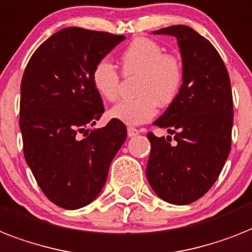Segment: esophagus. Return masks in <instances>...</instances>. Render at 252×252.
<instances>
[{"label": "esophagus", "mask_w": 252, "mask_h": 252, "mask_svg": "<svg viewBox=\"0 0 252 252\" xmlns=\"http://www.w3.org/2000/svg\"><path fill=\"white\" fill-rule=\"evenodd\" d=\"M139 134V130L138 128L135 127H127V135L128 138H132V136H135V135Z\"/></svg>", "instance_id": "obj_1"}]
</instances>
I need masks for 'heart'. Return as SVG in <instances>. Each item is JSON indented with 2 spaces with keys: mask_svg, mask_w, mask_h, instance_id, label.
Returning <instances> with one entry per match:
<instances>
[{
  "mask_svg": "<svg viewBox=\"0 0 252 252\" xmlns=\"http://www.w3.org/2000/svg\"><path fill=\"white\" fill-rule=\"evenodd\" d=\"M122 74L138 76L132 99H125L108 112V117L130 126L151 121L158 107H168L176 100L184 82V66L174 54L151 38L138 37L128 43L120 56ZM91 80L99 96L114 101L120 94L121 77L107 59L94 66Z\"/></svg>",
  "mask_w": 252,
  "mask_h": 252,
  "instance_id": "1",
  "label": "heart"
}]
</instances>
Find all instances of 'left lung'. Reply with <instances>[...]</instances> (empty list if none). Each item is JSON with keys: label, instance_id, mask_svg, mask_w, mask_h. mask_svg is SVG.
<instances>
[{"label": "left lung", "instance_id": "obj_1", "mask_svg": "<svg viewBox=\"0 0 252 252\" xmlns=\"http://www.w3.org/2000/svg\"><path fill=\"white\" fill-rule=\"evenodd\" d=\"M156 34L175 36L182 53L184 82L176 100L155 122L171 136L148 132L147 179L163 201L188 205L206 194L223 170L232 144L233 97L221 56L213 43L187 26Z\"/></svg>", "mask_w": 252, "mask_h": 252}]
</instances>
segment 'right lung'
Returning <instances> with one entry per match:
<instances>
[{
    "label": "right lung",
    "mask_w": 252,
    "mask_h": 252,
    "mask_svg": "<svg viewBox=\"0 0 252 252\" xmlns=\"http://www.w3.org/2000/svg\"><path fill=\"white\" fill-rule=\"evenodd\" d=\"M126 38L69 27L29 59L20 86L24 157L43 194L76 210L100 193L112 159L127 136L121 121L89 130L104 113L91 80L95 64Z\"/></svg>",
    "instance_id": "1"
}]
</instances>
